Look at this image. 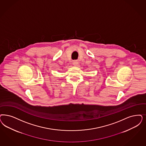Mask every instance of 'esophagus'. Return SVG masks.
<instances>
[{"mask_svg":"<svg viewBox=\"0 0 146 146\" xmlns=\"http://www.w3.org/2000/svg\"><path fill=\"white\" fill-rule=\"evenodd\" d=\"M73 65L76 66H77V65L78 64V62L76 60H74L73 62Z\"/></svg>","mask_w":146,"mask_h":146,"instance_id":"1","label":"esophagus"}]
</instances>
